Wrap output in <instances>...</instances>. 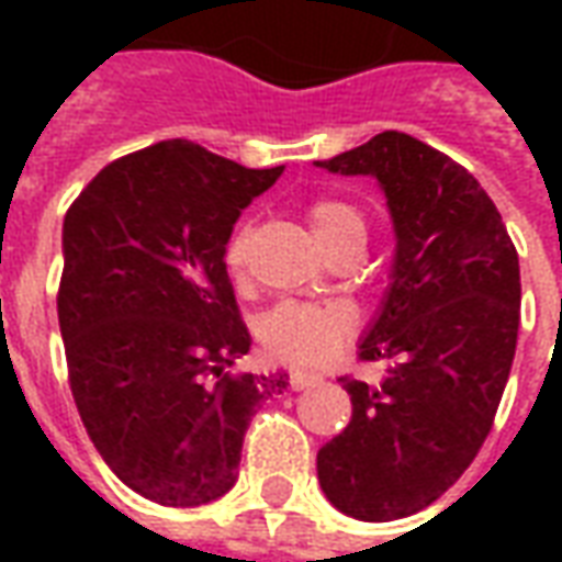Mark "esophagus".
Listing matches in <instances>:
<instances>
[{
	"label": "esophagus",
	"mask_w": 562,
	"mask_h": 562,
	"mask_svg": "<svg viewBox=\"0 0 562 562\" xmlns=\"http://www.w3.org/2000/svg\"><path fill=\"white\" fill-rule=\"evenodd\" d=\"M289 382H292L294 391H304V389H313V385H318V382H322V376H318V373H306V370H294L292 376H289Z\"/></svg>",
	"instance_id": "34e87169"
}]
</instances>
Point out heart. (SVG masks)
<instances>
[{
  "label": "heart",
  "mask_w": 562,
  "mask_h": 562,
  "mask_svg": "<svg viewBox=\"0 0 562 562\" xmlns=\"http://www.w3.org/2000/svg\"><path fill=\"white\" fill-rule=\"evenodd\" d=\"M306 220L313 228V237L322 249H328L334 240L346 234H364L361 213L337 201V198H318L306 210ZM228 265L237 268L244 261V237L237 234L228 244ZM352 313L340 304H282L270 310L261 322V342L289 364H318L325 361L352 330Z\"/></svg>",
  "instance_id": "1"
}]
</instances>
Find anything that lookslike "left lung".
Masks as SVG:
<instances>
[{
  "mask_svg": "<svg viewBox=\"0 0 562 562\" xmlns=\"http://www.w3.org/2000/svg\"><path fill=\"white\" fill-rule=\"evenodd\" d=\"M316 168L373 177L394 228L389 289L358 355L385 361L376 385L342 379L352 422L318 448V484L342 515L397 520L458 482L508 382L520 268L494 201L458 161L382 132Z\"/></svg>",
  "mask_w": 562,
  "mask_h": 562,
  "instance_id": "obj_1",
  "label": "left lung"
}]
</instances>
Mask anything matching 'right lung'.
I'll list each match as a JSON object with an SVG mask.
<instances>
[{
    "label": "right lung",
    "instance_id": "add662e5",
    "mask_svg": "<svg viewBox=\"0 0 562 562\" xmlns=\"http://www.w3.org/2000/svg\"><path fill=\"white\" fill-rule=\"evenodd\" d=\"M285 171L244 168L173 138L111 161L63 222L59 330L92 446L153 503L228 494L258 403L289 373L228 376L249 352L225 246Z\"/></svg>",
    "mask_w": 562,
    "mask_h": 562
}]
</instances>
